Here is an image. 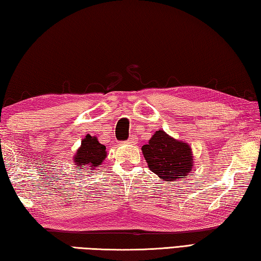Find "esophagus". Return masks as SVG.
<instances>
[{
    "mask_svg": "<svg viewBox=\"0 0 261 261\" xmlns=\"http://www.w3.org/2000/svg\"><path fill=\"white\" fill-rule=\"evenodd\" d=\"M127 143H128V144L134 143V139H130V140H128V141H127Z\"/></svg>",
    "mask_w": 261,
    "mask_h": 261,
    "instance_id": "1",
    "label": "esophagus"
}]
</instances>
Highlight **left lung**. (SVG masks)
I'll list each match as a JSON object with an SVG mask.
<instances>
[{
    "mask_svg": "<svg viewBox=\"0 0 261 261\" xmlns=\"http://www.w3.org/2000/svg\"><path fill=\"white\" fill-rule=\"evenodd\" d=\"M142 153L150 170L167 183L186 178L194 166L190 144L174 139L162 129L156 130L147 144L142 146Z\"/></svg>",
    "mask_w": 261,
    "mask_h": 261,
    "instance_id": "8db88e82",
    "label": "left lung"
}]
</instances>
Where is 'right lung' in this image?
Here are the masks:
<instances>
[{
    "mask_svg": "<svg viewBox=\"0 0 261 261\" xmlns=\"http://www.w3.org/2000/svg\"><path fill=\"white\" fill-rule=\"evenodd\" d=\"M106 158V146L97 141L96 136L87 134L85 139L82 140L81 146L73 155V164L76 166V169L90 168V170H94L99 168Z\"/></svg>",
    "mask_w": 261,
    "mask_h": 261,
    "instance_id": "right-lung-1",
    "label": "right lung"
}]
</instances>
